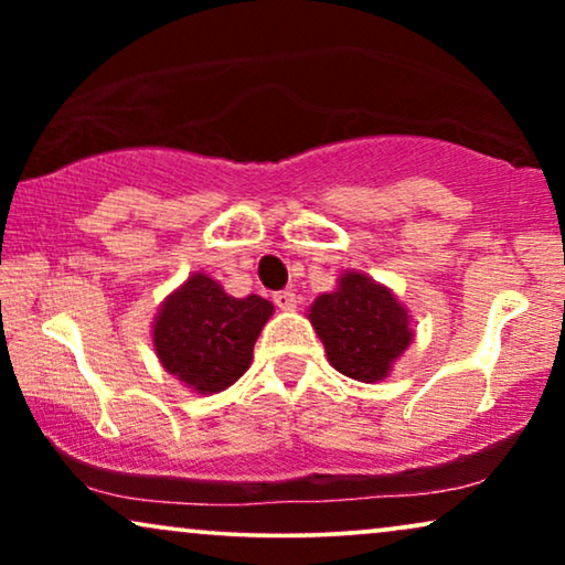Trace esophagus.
I'll return each instance as SVG.
<instances>
[{"label": "esophagus", "instance_id": "obj_1", "mask_svg": "<svg viewBox=\"0 0 565 565\" xmlns=\"http://www.w3.org/2000/svg\"><path fill=\"white\" fill-rule=\"evenodd\" d=\"M275 306L280 308V311H296V306H298L296 292H292V290L275 292Z\"/></svg>", "mask_w": 565, "mask_h": 565}]
</instances>
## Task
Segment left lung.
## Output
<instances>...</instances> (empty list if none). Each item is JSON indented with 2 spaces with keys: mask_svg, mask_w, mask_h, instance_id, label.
I'll return each instance as SVG.
<instances>
[{
  "mask_svg": "<svg viewBox=\"0 0 565 565\" xmlns=\"http://www.w3.org/2000/svg\"><path fill=\"white\" fill-rule=\"evenodd\" d=\"M308 321L331 367L360 383L385 381L414 342L408 308L360 269H344L334 290L316 296Z\"/></svg>",
  "mask_w": 565,
  "mask_h": 565,
  "instance_id": "8db88e82",
  "label": "left lung"
}]
</instances>
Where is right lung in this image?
<instances>
[{
  "instance_id": "right-lung-1",
  "label": "right lung",
  "mask_w": 565,
  "mask_h": 565,
  "mask_svg": "<svg viewBox=\"0 0 565 565\" xmlns=\"http://www.w3.org/2000/svg\"><path fill=\"white\" fill-rule=\"evenodd\" d=\"M273 313L262 296L234 298L211 275L192 273L153 316V352L184 388L213 396L249 370L254 342Z\"/></svg>"
}]
</instances>
